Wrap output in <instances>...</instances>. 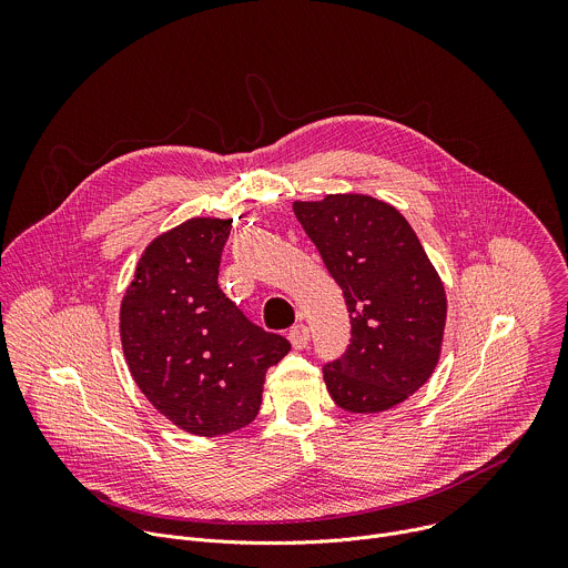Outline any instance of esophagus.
Returning <instances> with one entry per match:
<instances>
[{
	"label": "esophagus",
	"mask_w": 568,
	"mask_h": 568,
	"mask_svg": "<svg viewBox=\"0 0 568 568\" xmlns=\"http://www.w3.org/2000/svg\"><path fill=\"white\" fill-rule=\"evenodd\" d=\"M287 337H290V342H292V346L294 348H305L307 344H310V328L305 326V323H298V326H294V328H290V333H287Z\"/></svg>",
	"instance_id": "1"
}]
</instances>
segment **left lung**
<instances>
[{
	"mask_svg": "<svg viewBox=\"0 0 568 568\" xmlns=\"http://www.w3.org/2000/svg\"><path fill=\"white\" fill-rule=\"evenodd\" d=\"M294 215L344 292L346 353L323 366L342 409L386 412L434 373L447 316L445 287L412 224L368 195L294 202Z\"/></svg>",
	"mask_w": 568,
	"mask_h": 568,
	"instance_id": "8db88e82",
	"label": "left lung"
}]
</instances>
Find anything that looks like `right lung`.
<instances>
[{
	"mask_svg": "<svg viewBox=\"0 0 568 568\" xmlns=\"http://www.w3.org/2000/svg\"><path fill=\"white\" fill-rule=\"evenodd\" d=\"M233 220L193 217L154 237L121 303L130 373L180 429L222 436L250 425L265 373L290 342L252 323L217 285Z\"/></svg>",
	"mask_w": 568,
	"mask_h": 568,
	"instance_id": "1",
	"label": "right lung"
}]
</instances>
